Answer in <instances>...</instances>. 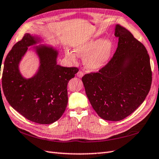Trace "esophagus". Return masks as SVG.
<instances>
[{
  "mask_svg": "<svg viewBox=\"0 0 159 159\" xmlns=\"http://www.w3.org/2000/svg\"><path fill=\"white\" fill-rule=\"evenodd\" d=\"M77 77H79L81 78V77H82L84 76V73L82 71H81V70H79V71L77 73Z\"/></svg>",
  "mask_w": 159,
  "mask_h": 159,
  "instance_id": "1",
  "label": "esophagus"
}]
</instances>
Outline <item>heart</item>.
Segmentation results:
<instances>
[{
	"label": "heart",
	"instance_id": "b5f03b06",
	"mask_svg": "<svg viewBox=\"0 0 159 159\" xmlns=\"http://www.w3.org/2000/svg\"><path fill=\"white\" fill-rule=\"evenodd\" d=\"M114 43L109 39H92L80 42L73 48V51L66 49L65 57L75 62L77 55L84 57V64L91 70H98L107 65L111 58Z\"/></svg>",
	"mask_w": 159,
	"mask_h": 159
}]
</instances>
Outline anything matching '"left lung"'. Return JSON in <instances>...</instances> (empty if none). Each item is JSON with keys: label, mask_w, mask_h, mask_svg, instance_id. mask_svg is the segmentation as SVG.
<instances>
[{"label": "left lung", "mask_w": 159, "mask_h": 159, "mask_svg": "<svg viewBox=\"0 0 159 159\" xmlns=\"http://www.w3.org/2000/svg\"><path fill=\"white\" fill-rule=\"evenodd\" d=\"M118 48L107 65L82 78L92 107L105 120L127 117L145 100L152 84L150 56L127 29L116 25Z\"/></svg>", "instance_id": "1"}]
</instances>
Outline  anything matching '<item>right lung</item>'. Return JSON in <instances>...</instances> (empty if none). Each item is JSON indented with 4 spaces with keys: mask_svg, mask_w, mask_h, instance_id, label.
<instances>
[{
    "mask_svg": "<svg viewBox=\"0 0 159 159\" xmlns=\"http://www.w3.org/2000/svg\"><path fill=\"white\" fill-rule=\"evenodd\" d=\"M41 41L39 37L26 33L13 45L4 62L2 86L8 103L24 118L49 125L65 112L68 103L67 84L79 70L57 65L58 51L50 45H39L33 48L39 59L37 71L30 78L24 77L20 62L29 47Z\"/></svg>",
    "mask_w": 159,
    "mask_h": 159,
    "instance_id": "add662e5",
    "label": "right lung"
}]
</instances>
